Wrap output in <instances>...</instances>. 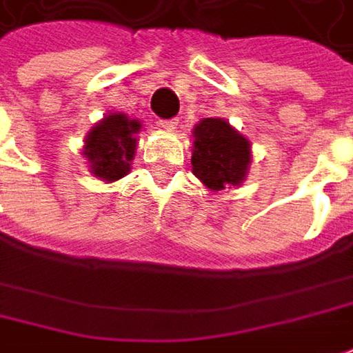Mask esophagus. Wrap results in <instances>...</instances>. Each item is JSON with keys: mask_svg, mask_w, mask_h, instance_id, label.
I'll return each instance as SVG.
<instances>
[{"mask_svg": "<svg viewBox=\"0 0 353 353\" xmlns=\"http://www.w3.org/2000/svg\"><path fill=\"white\" fill-rule=\"evenodd\" d=\"M163 129H167V131H172V129H176V125H179V119L174 117V119H163L161 123H159Z\"/></svg>", "mask_w": 353, "mask_h": 353, "instance_id": "34e87169", "label": "esophagus"}]
</instances>
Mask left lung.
Instances as JSON below:
<instances>
[{"label": "left lung", "mask_w": 353, "mask_h": 353, "mask_svg": "<svg viewBox=\"0 0 353 353\" xmlns=\"http://www.w3.org/2000/svg\"><path fill=\"white\" fill-rule=\"evenodd\" d=\"M192 132V172L212 190L240 185L250 163L248 141L222 119H204Z\"/></svg>", "instance_id": "8db88e82"}]
</instances>
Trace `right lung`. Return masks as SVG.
Masks as SVG:
<instances>
[{
	"mask_svg": "<svg viewBox=\"0 0 353 353\" xmlns=\"http://www.w3.org/2000/svg\"><path fill=\"white\" fill-rule=\"evenodd\" d=\"M141 123L131 121L123 113L107 115L85 141V157L89 159L93 174L103 181H117L131 170Z\"/></svg>",
	"mask_w": 353,
	"mask_h": 353,
	"instance_id": "right-lung-1",
	"label": "right lung"
}]
</instances>
